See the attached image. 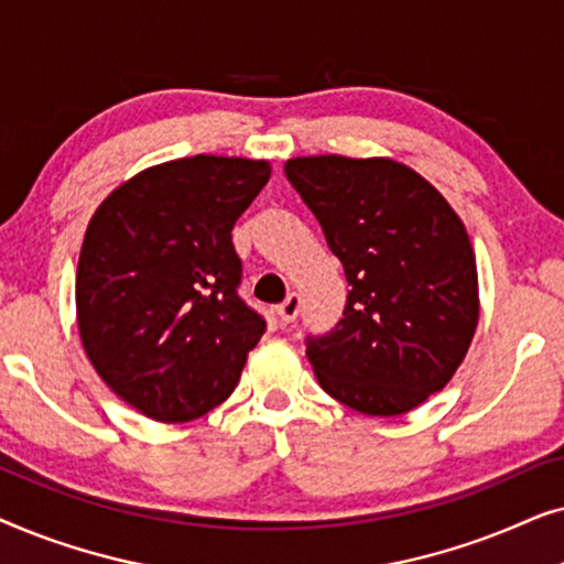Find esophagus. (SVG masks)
<instances>
[{"label": "esophagus", "instance_id": "obj_1", "mask_svg": "<svg viewBox=\"0 0 564 564\" xmlns=\"http://www.w3.org/2000/svg\"><path fill=\"white\" fill-rule=\"evenodd\" d=\"M297 313H300V295L297 292H290L288 300H284L282 305H276V318H280L282 326H288V323L297 318Z\"/></svg>", "mask_w": 564, "mask_h": 564}]
</instances>
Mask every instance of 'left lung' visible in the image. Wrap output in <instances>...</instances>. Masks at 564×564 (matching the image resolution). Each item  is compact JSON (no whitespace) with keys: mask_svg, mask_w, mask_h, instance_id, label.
Listing matches in <instances>:
<instances>
[{"mask_svg":"<svg viewBox=\"0 0 564 564\" xmlns=\"http://www.w3.org/2000/svg\"><path fill=\"white\" fill-rule=\"evenodd\" d=\"M284 174L351 288L338 326L307 338L321 388L365 415L413 411L446 388L480 318L465 223L395 159L297 156Z\"/></svg>","mask_w":564,"mask_h":564,"instance_id":"1","label":"left lung"}]
</instances>
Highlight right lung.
Here are the masks:
<instances>
[{
	"label": "right lung",
	"instance_id": "right-lung-1",
	"mask_svg": "<svg viewBox=\"0 0 564 564\" xmlns=\"http://www.w3.org/2000/svg\"><path fill=\"white\" fill-rule=\"evenodd\" d=\"M272 176L264 159L149 166L102 199L76 267V323L115 395L161 423L199 419L238 384L264 318L238 297L234 230Z\"/></svg>",
	"mask_w": 564,
	"mask_h": 564
}]
</instances>
